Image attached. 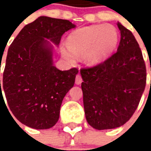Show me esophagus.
I'll return each mask as SVG.
<instances>
[{
    "mask_svg": "<svg viewBox=\"0 0 151 151\" xmlns=\"http://www.w3.org/2000/svg\"><path fill=\"white\" fill-rule=\"evenodd\" d=\"M82 82V76L80 75V74H77L76 76V78H75V83L77 85H80Z\"/></svg>",
    "mask_w": 151,
    "mask_h": 151,
    "instance_id": "esophagus-1",
    "label": "esophagus"
}]
</instances>
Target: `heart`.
<instances>
[{
  "label": "heart",
  "mask_w": 151,
  "mask_h": 151,
  "mask_svg": "<svg viewBox=\"0 0 151 151\" xmlns=\"http://www.w3.org/2000/svg\"><path fill=\"white\" fill-rule=\"evenodd\" d=\"M119 42V34L111 25H93L73 31L68 46L61 47L62 56L69 62L85 56L86 62L96 65L113 53Z\"/></svg>",
  "instance_id": "obj_1"
}]
</instances>
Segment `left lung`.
Wrapping results in <instances>:
<instances>
[{"instance_id": "left-lung-1", "label": "left lung", "mask_w": 151, "mask_h": 151, "mask_svg": "<svg viewBox=\"0 0 151 151\" xmlns=\"http://www.w3.org/2000/svg\"><path fill=\"white\" fill-rule=\"evenodd\" d=\"M117 52L104 62L81 69L83 104L88 124L95 129L123 125L135 112L146 83V64L133 33L117 22Z\"/></svg>"}]
</instances>
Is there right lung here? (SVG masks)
<instances>
[{"label":"right lung","instance_id":"1","mask_svg":"<svg viewBox=\"0 0 151 151\" xmlns=\"http://www.w3.org/2000/svg\"><path fill=\"white\" fill-rule=\"evenodd\" d=\"M74 27L68 20L41 16L26 25L9 47L0 97L3 91L12 113L27 126L47 129L58 121L63 99L78 69H56L47 40L59 45L63 34Z\"/></svg>","mask_w":151,"mask_h":151}]
</instances>
